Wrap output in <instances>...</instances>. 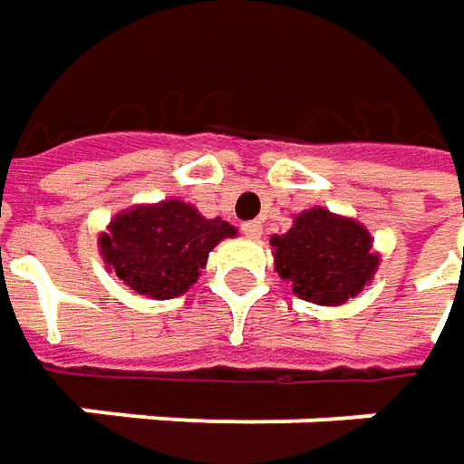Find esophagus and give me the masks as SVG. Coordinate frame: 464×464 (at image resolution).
Masks as SVG:
<instances>
[{
    "label": "esophagus",
    "instance_id": "esophagus-1",
    "mask_svg": "<svg viewBox=\"0 0 464 464\" xmlns=\"http://www.w3.org/2000/svg\"><path fill=\"white\" fill-rule=\"evenodd\" d=\"M240 229H242V235H245L247 240H258L260 235H263V224H260V222H245Z\"/></svg>",
    "mask_w": 464,
    "mask_h": 464
}]
</instances>
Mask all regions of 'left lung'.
<instances>
[{
	"label": "left lung",
	"mask_w": 464,
	"mask_h": 464,
	"mask_svg": "<svg viewBox=\"0 0 464 464\" xmlns=\"http://www.w3.org/2000/svg\"><path fill=\"white\" fill-rule=\"evenodd\" d=\"M271 247L278 276L292 281L295 295L325 307L353 299L380 266L364 224L320 206L295 217L286 235L271 237Z\"/></svg>",
	"instance_id": "8db88e82"
}]
</instances>
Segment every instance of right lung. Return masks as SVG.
<instances>
[{
	"label": "right lung",
	"instance_id": "1",
	"mask_svg": "<svg viewBox=\"0 0 464 464\" xmlns=\"http://www.w3.org/2000/svg\"><path fill=\"white\" fill-rule=\"evenodd\" d=\"M235 235L237 229L219 217L206 219L196 206L168 198L121 211L98 245L108 268L136 295L172 299L186 295L208 253Z\"/></svg>",
	"mask_w": 464,
	"mask_h": 464
}]
</instances>
